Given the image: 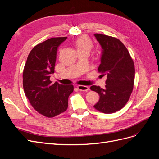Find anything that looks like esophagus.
<instances>
[{
	"label": "esophagus",
	"mask_w": 159,
	"mask_h": 159,
	"mask_svg": "<svg viewBox=\"0 0 159 159\" xmlns=\"http://www.w3.org/2000/svg\"><path fill=\"white\" fill-rule=\"evenodd\" d=\"M77 88L80 90V91H87L89 90V88L88 86L85 85H78Z\"/></svg>",
	"instance_id": "1"
}]
</instances>
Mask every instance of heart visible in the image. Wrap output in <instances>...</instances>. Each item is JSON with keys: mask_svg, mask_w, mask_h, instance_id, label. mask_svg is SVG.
Wrapping results in <instances>:
<instances>
[{"mask_svg": "<svg viewBox=\"0 0 159 159\" xmlns=\"http://www.w3.org/2000/svg\"><path fill=\"white\" fill-rule=\"evenodd\" d=\"M75 45L78 51L89 52L93 48V43L89 38L85 36L78 38L75 42Z\"/></svg>", "mask_w": 159, "mask_h": 159, "instance_id": "1", "label": "heart"}]
</instances>
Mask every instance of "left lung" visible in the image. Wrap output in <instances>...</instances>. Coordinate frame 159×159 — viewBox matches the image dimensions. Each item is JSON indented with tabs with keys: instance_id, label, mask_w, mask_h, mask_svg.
Wrapping results in <instances>:
<instances>
[{
	"instance_id": "left-lung-1",
	"label": "left lung",
	"mask_w": 159,
	"mask_h": 159,
	"mask_svg": "<svg viewBox=\"0 0 159 159\" xmlns=\"http://www.w3.org/2000/svg\"><path fill=\"white\" fill-rule=\"evenodd\" d=\"M102 48L98 71L107 75L104 89L92 85L99 100L94 107L104 113H112L122 109L131 95L134 79L133 61L123 43L111 36L94 34Z\"/></svg>"
}]
</instances>
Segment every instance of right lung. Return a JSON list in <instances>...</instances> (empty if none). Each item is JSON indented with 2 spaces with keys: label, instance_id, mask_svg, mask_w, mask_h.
<instances>
[{
  "label": "right lung",
  "instance_id": "obj_1",
  "mask_svg": "<svg viewBox=\"0 0 159 159\" xmlns=\"http://www.w3.org/2000/svg\"><path fill=\"white\" fill-rule=\"evenodd\" d=\"M67 37L52 38L36 45L30 51L23 71V88L32 106L47 117L64 112L68 97L73 92L72 85L52 84L57 50Z\"/></svg>",
  "mask_w": 159,
  "mask_h": 159
}]
</instances>
